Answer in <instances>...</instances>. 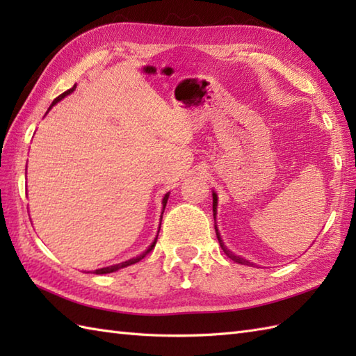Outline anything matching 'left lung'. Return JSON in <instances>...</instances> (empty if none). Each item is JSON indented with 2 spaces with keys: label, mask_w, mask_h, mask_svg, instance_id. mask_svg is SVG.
Instances as JSON below:
<instances>
[{
  "label": "left lung",
  "mask_w": 356,
  "mask_h": 356,
  "mask_svg": "<svg viewBox=\"0 0 356 356\" xmlns=\"http://www.w3.org/2000/svg\"><path fill=\"white\" fill-rule=\"evenodd\" d=\"M213 213H214V218H216V214H217V194L216 193H213ZM216 234H217V238H218V243H220V246H222V249H223V252L229 257L231 260H234L236 263H240V264H248V266H255L254 263H251L249 260H246V259H243V257H240V255H236V254H232L228 248L225 246V243H223V240H222V237H220V232H218V229H217V225H216Z\"/></svg>",
  "instance_id": "8db88e82"
}]
</instances>
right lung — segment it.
<instances>
[{
    "mask_svg": "<svg viewBox=\"0 0 356 356\" xmlns=\"http://www.w3.org/2000/svg\"><path fill=\"white\" fill-rule=\"evenodd\" d=\"M74 88H76V86H73L70 90H67V92H64L63 95H59L58 97H56V99L55 101H53L51 102V105H50V107H49V110H47V113L50 111V108L53 107V105H55V104H58L59 101H61V99H64V97L67 96V95H70V93H73V90ZM168 197H170V193H166L165 194V197H163V200H162V205H163V211H165V207H166V202H168ZM163 211H162V214H163ZM161 222H162V217H161ZM157 234H159V231H157ZM156 240H157V237L154 238V241H153V243H151L149 245V248L147 249V251L145 252H142L140 255H138V257H134V259H130V260H127V261H122V263H118V264H113V266H107V268H101V269H96L95 270V274H110V272H115V270H118V269H122V268H127V266H130V264H134V263H138V261H140L142 259H143V257H145L149 251H151V249H153L154 246H156Z\"/></svg>",
    "mask_w": 356,
    "mask_h": 356,
    "instance_id": "obj_1",
    "label": "right lung"
}]
</instances>
